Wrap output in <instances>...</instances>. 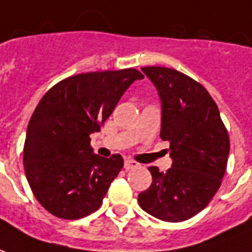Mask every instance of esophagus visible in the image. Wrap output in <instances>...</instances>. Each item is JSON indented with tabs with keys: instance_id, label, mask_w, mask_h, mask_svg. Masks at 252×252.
I'll list each match as a JSON object with an SVG mask.
<instances>
[{
	"instance_id": "obj_1",
	"label": "esophagus",
	"mask_w": 252,
	"mask_h": 252,
	"mask_svg": "<svg viewBox=\"0 0 252 252\" xmlns=\"http://www.w3.org/2000/svg\"><path fill=\"white\" fill-rule=\"evenodd\" d=\"M139 164L137 162V161H134V159H126L125 161V169L126 170H130V169H134V168H138Z\"/></svg>"
}]
</instances>
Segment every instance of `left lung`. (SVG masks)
<instances>
[{
  "instance_id": "left-lung-1",
  "label": "left lung",
  "mask_w": 252,
  "mask_h": 252,
  "mask_svg": "<svg viewBox=\"0 0 252 252\" xmlns=\"http://www.w3.org/2000/svg\"><path fill=\"white\" fill-rule=\"evenodd\" d=\"M162 107L161 138L170 142L172 168L150 166L153 181L138 194L139 207L164 221L177 223L203 211L221 185L229 137L219 108L205 88L173 68L144 67Z\"/></svg>"
}]
</instances>
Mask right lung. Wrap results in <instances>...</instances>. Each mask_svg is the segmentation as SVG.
Listing matches in <instances>:
<instances>
[{"mask_svg": "<svg viewBox=\"0 0 252 252\" xmlns=\"http://www.w3.org/2000/svg\"><path fill=\"white\" fill-rule=\"evenodd\" d=\"M144 75L119 71L79 73L47 91L29 121L24 168L34 197L56 218L75 220L102 205L124 158L94 154L90 135L100 131L125 91Z\"/></svg>", "mask_w": 252, "mask_h": 252, "instance_id": "add662e5", "label": "right lung"}]
</instances>
